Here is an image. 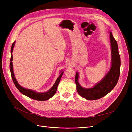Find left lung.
Returning <instances> with one entry per match:
<instances>
[{
	"instance_id": "obj_1",
	"label": "left lung",
	"mask_w": 132,
	"mask_h": 132,
	"mask_svg": "<svg viewBox=\"0 0 132 132\" xmlns=\"http://www.w3.org/2000/svg\"><path fill=\"white\" fill-rule=\"evenodd\" d=\"M111 44L112 67L109 73L102 80L91 89H84L78 82V73L75 74V81L77 85V90L78 94L89 100H94L101 98L106 96L116 85L120 75L121 58L118 53V47L117 41L112 34H110Z\"/></svg>"
}]
</instances>
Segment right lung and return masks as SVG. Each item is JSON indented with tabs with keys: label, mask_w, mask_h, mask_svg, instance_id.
I'll return each instance as SVG.
<instances>
[{
	"label": "right lung",
	"mask_w": 132,
	"mask_h": 132,
	"mask_svg": "<svg viewBox=\"0 0 132 132\" xmlns=\"http://www.w3.org/2000/svg\"><path fill=\"white\" fill-rule=\"evenodd\" d=\"M15 42H14L12 44V46L11 47V57L10 58V72H11V78L12 79H13V81L16 87H17V89L19 90V91L23 94V95H25L27 96V97H29L31 98H32L34 100H38V101H45L47 100H48L49 98H51L55 94L56 91L57 90V87L58 84L61 80V77L62 76V74H63V72H62L60 75L59 76V77L58 78L57 80L54 83V85L52 86V87L48 91L46 92V93H36V92L32 90H28L26 89H24L20 85L18 82H17L16 80L15 76L14 74V71H13V63H12V61H13V55H12V53H13V48L14 47Z\"/></svg>",
	"instance_id": "right-lung-1"
}]
</instances>
